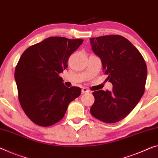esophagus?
<instances>
[{
	"label": "esophagus",
	"mask_w": 158,
	"mask_h": 158,
	"mask_svg": "<svg viewBox=\"0 0 158 158\" xmlns=\"http://www.w3.org/2000/svg\"><path fill=\"white\" fill-rule=\"evenodd\" d=\"M89 93V90L86 88H85V87H83V88L82 89V94H84V93Z\"/></svg>",
	"instance_id": "obj_1"
}]
</instances>
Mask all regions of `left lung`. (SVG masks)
Wrapping results in <instances>:
<instances>
[{
    "mask_svg": "<svg viewBox=\"0 0 158 158\" xmlns=\"http://www.w3.org/2000/svg\"><path fill=\"white\" fill-rule=\"evenodd\" d=\"M92 50L100 58L112 91L93 92L90 113L103 122L112 123L125 118L143 95L147 78L145 60L127 39L120 35L90 38Z\"/></svg>",
    "mask_w": 158,
    "mask_h": 158,
    "instance_id": "left-lung-1",
    "label": "left lung"
}]
</instances>
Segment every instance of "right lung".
Listing matches in <instances>:
<instances>
[{"label": "right lung", "mask_w": 158, "mask_h": 158, "mask_svg": "<svg viewBox=\"0 0 158 158\" xmlns=\"http://www.w3.org/2000/svg\"><path fill=\"white\" fill-rule=\"evenodd\" d=\"M83 40L52 37L23 52L15 71L19 101L29 118L49 127L64 117L68 106L80 96L81 89L65 87L60 73Z\"/></svg>", "instance_id": "add662e5"}]
</instances>
